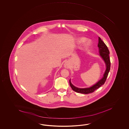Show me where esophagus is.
Wrapping results in <instances>:
<instances>
[{"instance_id":"1","label":"esophagus","mask_w":129,"mask_h":129,"mask_svg":"<svg viewBox=\"0 0 129 129\" xmlns=\"http://www.w3.org/2000/svg\"><path fill=\"white\" fill-rule=\"evenodd\" d=\"M64 67L66 68H69V64L68 62H66L64 63Z\"/></svg>"}]
</instances>
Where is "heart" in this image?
Here are the masks:
<instances>
[{"label": "heart", "instance_id": "1", "mask_svg": "<svg viewBox=\"0 0 129 129\" xmlns=\"http://www.w3.org/2000/svg\"><path fill=\"white\" fill-rule=\"evenodd\" d=\"M86 39L85 38L82 37V38H80L79 39L78 41H79V42H82L85 41H86ZM89 45H90V43H89V41H86V42H85V44H84V47H85V48H87Z\"/></svg>", "mask_w": 129, "mask_h": 129}]
</instances>
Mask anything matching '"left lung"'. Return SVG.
Segmentation results:
<instances>
[{
  "label": "left lung",
  "instance_id": "1",
  "mask_svg": "<svg viewBox=\"0 0 129 129\" xmlns=\"http://www.w3.org/2000/svg\"><path fill=\"white\" fill-rule=\"evenodd\" d=\"M98 47H99V53L100 55L102 57L103 60L104 61L105 63L106 66V70L105 71L104 74L103 75V77L101 79L99 80L98 82L93 85L90 88H78L76 87L71 83V80H70V85L72 88V90L76 92L77 93H84V94H88V93H93L98 88L101 87L102 85H103L106 81L109 72L110 70V66L111 62L110 60L109 54L110 52L109 50L107 48L106 45L105 44L104 42L102 41L100 37H99V42L98 44Z\"/></svg>",
  "mask_w": 129,
  "mask_h": 129
}]
</instances>
